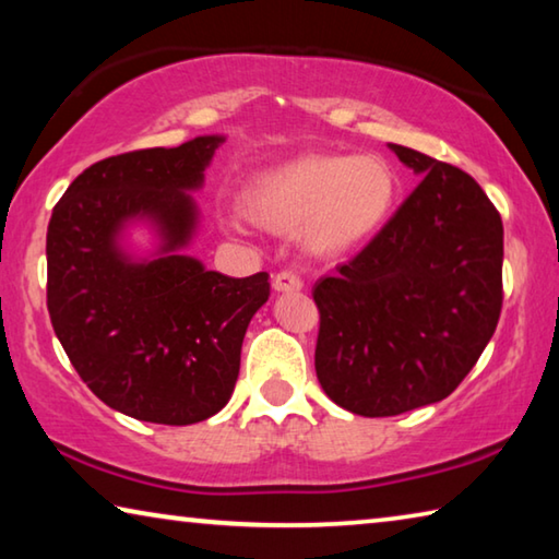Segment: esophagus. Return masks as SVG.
<instances>
[{
    "instance_id": "esophagus-1",
    "label": "esophagus",
    "mask_w": 559,
    "mask_h": 559,
    "mask_svg": "<svg viewBox=\"0 0 559 559\" xmlns=\"http://www.w3.org/2000/svg\"><path fill=\"white\" fill-rule=\"evenodd\" d=\"M273 288H276L278 293H293V290L302 288V281H300L298 273L278 271L276 276H273Z\"/></svg>"
}]
</instances>
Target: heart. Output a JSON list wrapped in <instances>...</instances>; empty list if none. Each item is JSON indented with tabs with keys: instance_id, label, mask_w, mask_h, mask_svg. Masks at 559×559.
Masks as SVG:
<instances>
[{
	"instance_id": "b5f03b06",
	"label": "heart",
	"mask_w": 559,
	"mask_h": 559,
	"mask_svg": "<svg viewBox=\"0 0 559 559\" xmlns=\"http://www.w3.org/2000/svg\"><path fill=\"white\" fill-rule=\"evenodd\" d=\"M400 200L396 169L380 155H306L253 179L243 206L273 231L302 226L308 246L343 253L365 243Z\"/></svg>"
}]
</instances>
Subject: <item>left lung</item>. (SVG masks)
<instances>
[{
  "mask_svg": "<svg viewBox=\"0 0 559 559\" xmlns=\"http://www.w3.org/2000/svg\"><path fill=\"white\" fill-rule=\"evenodd\" d=\"M424 175L357 257L316 283V372L359 416L447 400L478 362L503 308V222L476 179L390 145Z\"/></svg>",
  "mask_w": 559,
  "mask_h": 559,
  "instance_id": "left-lung-1",
  "label": "left lung"
}]
</instances>
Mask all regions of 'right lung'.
I'll return each mask as SVG.
<instances>
[{"label": "right lung", "instance_id": "add662e5", "mask_svg": "<svg viewBox=\"0 0 559 559\" xmlns=\"http://www.w3.org/2000/svg\"><path fill=\"white\" fill-rule=\"evenodd\" d=\"M224 138L132 150L73 179L46 231V308L88 390L140 421L187 427L229 402L241 343L269 300V273L229 278L177 249L192 239L187 189L204 179ZM147 215L164 253L135 264L117 249L121 224Z\"/></svg>", "mask_w": 559, "mask_h": 559}]
</instances>
